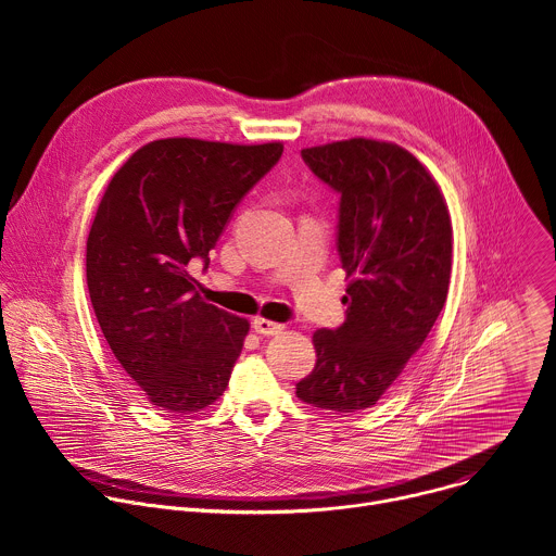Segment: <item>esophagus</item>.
<instances>
[{"label": "esophagus", "instance_id": "34e87169", "mask_svg": "<svg viewBox=\"0 0 556 556\" xmlns=\"http://www.w3.org/2000/svg\"><path fill=\"white\" fill-rule=\"evenodd\" d=\"M253 328H255V332L257 334H264V337H275V334H281L283 332V326L281 324H273V321H268V319H255L253 321Z\"/></svg>", "mask_w": 556, "mask_h": 556}]
</instances>
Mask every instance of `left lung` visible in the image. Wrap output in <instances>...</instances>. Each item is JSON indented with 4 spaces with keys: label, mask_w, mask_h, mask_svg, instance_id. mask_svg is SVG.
I'll list each match as a JSON object with an SVG mask.
<instances>
[{
    "label": "left lung",
    "mask_w": 556,
    "mask_h": 556,
    "mask_svg": "<svg viewBox=\"0 0 556 556\" xmlns=\"http://www.w3.org/2000/svg\"><path fill=\"white\" fill-rule=\"evenodd\" d=\"M339 198L337 251L348 277L345 321L316 330L314 369L296 395L352 414L378 403L420 350L451 279V217L431 174L407 149L352 138L301 151Z\"/></svg>",
    "instance_id": "left-lung-1"
}]
</instances>
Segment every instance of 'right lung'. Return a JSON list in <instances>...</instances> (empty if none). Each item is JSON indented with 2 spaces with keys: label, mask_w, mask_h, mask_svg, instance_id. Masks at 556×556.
Wrapping results in <instances>:
<instances>
[{
  "label": "right lung",
  "mask_w": 556,
  "mask_h": 556,
  "mask_svg": "<svg viewBox=\"0 0 556 556\" xmlns=\"http://www.w3.org/2000/svg\"><path fill=\"white\" fill-rule=\"evenodd\" d=\"M281 142L153 140L114 174L88 237L97 321L127 376L163 412L191 414L224 393L249 321L206 303L189 264L279 163Z\"/></svg>",
  "instance_id": "right-lung-1"
}]
</instances>
